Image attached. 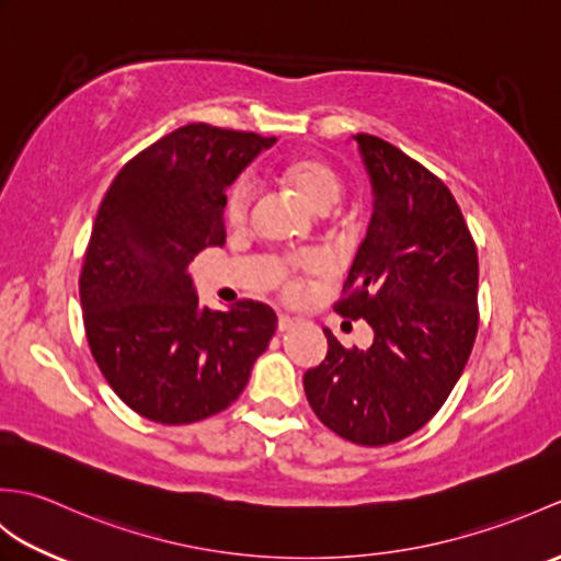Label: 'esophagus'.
Masks as SVG:
<instances>
[{
  "label": "esophagus",
  "instance_id": "1",
  "mask_svg": "<svg viewBox=\"0 0 561 561\" xmlns=\"http://www.w3.org/2000/svg\"><path fill=\"white\" fill-rule=\"evenodd\" d=\"M291 325H294V318H289V316L279 313V320H277V330H279V332H284V330H289Z\"/></svg>",
  "mask_w": 561,
  "mask_h": 561
}]
</instances>
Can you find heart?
Listing matches in <instances>:
<instances>
[{
	"instance_id": "1",
	"label": "heart",
	"mask_w": 561,
	"mask_h": 561,
	"mask_svg": "<svg viewBox=\"0 0 561 561\" xmlns=\"http://www.w3.org/2000/svg\"><path fill=\"white\" fill-rule=\"evenodd\" d=\"M279 181L299 193L308 205L316 211H328L340 202L342 197V178L332 169V165L318 157H299L287 161L279 169ZM250 207H253V187L245 181H238L226 197V219L233 226H241L250 217ZM325 262L318 255L299 257L291 262H282L279 265V282L287 296H296L301 291V284L296 279V272L316 274L323 272Z\"/></svg>"
}]
</instances>
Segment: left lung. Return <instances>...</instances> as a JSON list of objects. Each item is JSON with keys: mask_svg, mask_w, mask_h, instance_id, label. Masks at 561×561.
I'll return each mask as SVG.
<instances>
[{"mask_svg": "<svg viewBox=\"0 0 561 561\" xmlns=\"http://www.w3.org/2000/svg\"><path fill=\"white\" fill-rule=\"evenodd\" d=\"M374 211L335 311L364 318L368 350H344L304 374L318 420L359 446L408 438L438 412L478 337V248L450 190L388 141L356 135Z\"/></svg>", "mask_w": 561, "mask_h": 561, "instance_id": "1", "label": "left lung"}]
</instances>
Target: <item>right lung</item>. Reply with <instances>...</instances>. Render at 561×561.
<instances>
[{
  "label": "right lung",
  "mask_w": 561,
  "mask_h": 561,
  "mask_svg": "<svg viewBox=\"0 0 561 561\" xmlns=\"http://www.w3.org/2000/svg\"><path fill=\"white\" fill-rule=\"evenodd\" d=\"M274 141L185 125L127 161L101 202L79 279L83 328L108 386L151 422L229 408L277 330L260 301L209 311L187 272L226 243V190Z\"/></svg>",
  "instance_id": "1"
}]
</instances>
